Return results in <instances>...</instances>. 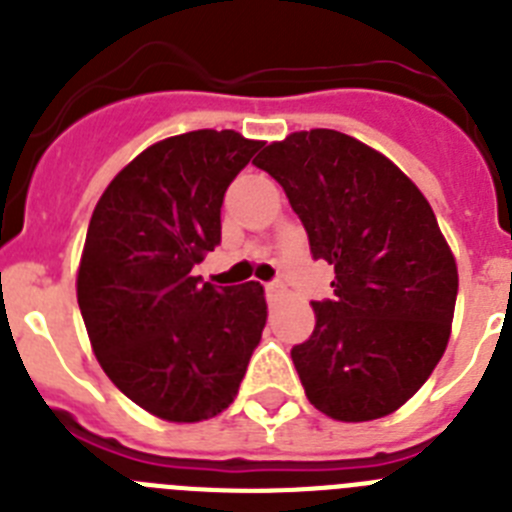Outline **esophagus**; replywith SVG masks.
Returning a JSON list of instances; mask_svg holds the SVG:
<instances>
[{"label": "esophagus", "mask_w": 512, "mask_h": 512, "mask_svg": "<svg viewBox=\"0 0 512 512\" xmlns=\"http://www.w3.org/2000/svg\"><path fill=\"white\" fill-rule=\"evenodd\" d=\"M264 287H266V292H269V295H274V292H279V289H282V284L269 282V284H264Z\"/></svg>", "instance_id": "obj_1"}]
</instances>
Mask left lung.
<instances>
[{
    "label": "left lung",
    "instance_id": "left-lung-1",
    "mask_svg": "<svg viewBox=\"0 0 512 512\" xmlns=\"http://www.w3.org/2000/svg\"><path fill=\"white\" fill-rule=\"evenodd\" d=\"M333 266V300L292 348L307 400L336 420L395 413L431 377L451 336L459 274L431 205L390 158L338 130H302L253 158Z\"/></svg>",
    "mask_w": 512,
    "mask_h": 512
}]
</instances>
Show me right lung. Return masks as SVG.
Masks as SVG:
<instances>
[{"instance_id":"right-lung-1","label":"right lung","mask_w":512,"mask_h":512,"mask_svg":"<svg viewBox=\"0 0 512 512\" xmlns=\"http://www.w3.org/2000/svg\"><path fill=\"white\" fill-rule=\"evenodd\" d=\"M261 146L235 130L153 143L92 212L76 277L81 318L104 374L156 418L223 413L261 341L264 287H215L192 271L220 243L225 189Z\"/></svg>"}]
</instances>
